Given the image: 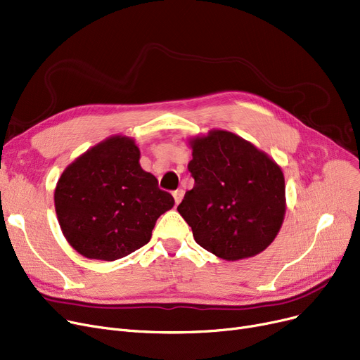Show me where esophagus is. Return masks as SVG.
I'll use <instances>...</instances> for the list:
<instances>
[{
	"label": "esophagus",
	"instance_id": "1",
	"mask_svg": "<svg viewBox=\"0 0 360 360\" xmlns=\"http://www.w3.org/2000/svg\"><path fill=\"white\" fill-rule=\"evenodd\" d=\"M172 195H174V198H175V202H176V205H179L181 200H182V197H184V191H182V190H176V191L172 193Z\"/></svg>",
	"mask_w": 360,
	"mask_h": 360
}]
</instances>
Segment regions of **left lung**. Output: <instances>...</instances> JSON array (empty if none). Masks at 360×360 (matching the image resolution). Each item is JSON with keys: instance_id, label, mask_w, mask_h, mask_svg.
Segmentation results:
<instances>
[{"instance_id": "left-lung-1", "label": "left lung", "mask_w": 360, "mask_h": 360, "mask_svg": "<svg viewBox=\"0 0 360 360\" xmlns=\"http://www.w3.org/2000/svg\"><path fill=\"white\" fill-rule=\"evenodd\" d=\"M194 178L178 212L194 240L225 260L263 252L276 237L285 213L281 167L263 151L228 131L191 141Z\"/></svg>"}]
</instances>
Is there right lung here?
Returning a JSON list of instances; mask_svg holds the SVG:
<instances>
[{"label":"right lung","instance_id":"1","mask_svg":"<svg viewBox=\"0 0 360 360\" xmlns=\"http://www.w3.org/2000/svg\"><path fill=\"white\" fill-rule=\"evenodd\" d=\"M54 205L61 231L77 253L112 262L146 245L155 221L175 200L139 166L132 139L112 136L66 167Z\"/></svg>","mask_w":360,"mask_h":360}]
</instances>
